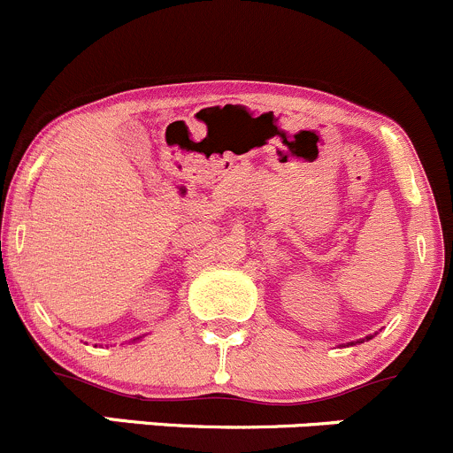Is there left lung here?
I'll list each match as a JSON object with an SVG mask.
<instances>
[{"instance_id":"left-lung-1","label":"left lung","mask_w":453,"mask_h":453,"mask_svg":"<svg viewBox=\"0 0 453 453\" xmlns=\"http://www.w3.org/2000/svg\"><path fill=\"white\" fill-rule=\"evenodd\" d=\"M370 337H372V335H368V337H366V340H370ZM357 342H359V344H362V342H364V340H357ZM357 342H350V346H353V344H357Z\"/></svg>"}]
</instances>
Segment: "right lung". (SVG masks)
I'll return each instance as SVG.
<instances>
[{
	"instance_id": "add662e5",
	"label": "right lung",
	"mask_w": 453,
	"mask_h": 453,
	"mask_svg": "<svg viewBox=\"0 0 453 453\" xmlns=\"http://www.w3.org/2000/svg\"><path fill=\"white\" fill-rule=\"evenodd\" d=\"M135 340H140V337H135Z\"/></svg>"
}]
</instances>
